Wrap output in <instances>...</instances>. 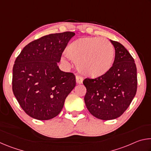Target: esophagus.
Returning a JSON list of instances; mask_svg holds the SVG:
<instances>
[{"instance_id":"34e87169","label":"esophagus","mask_w":151,"mask_h":151,"mask_svg":"<svg viewBox=\"0 0 151 151\" xmlns=\"http://www.w3.org/2000/svg\"><path fill=\"white\" fill-rule=\"evenodd\" d=\"M76 81L77 84H82L83 82V78L81 76H76Z\"/></svg>"}]
</instances>
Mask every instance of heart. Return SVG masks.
Instances as JSON below:
<instances>
[{
  "label": "heart",
  "mask_w": 151,
  "mask_h": 151,
  "mask_svg": "<svg viewBox=\"0 0 151 151\" xmlns=\"http://www.w3.org/2000/svg\"><path fill=\"white\" fill-rule=\"evenodd\" d=\"M76 63L78 70L92 78L103 76L111 69L114 59V48L109 40L84 37L70 42L65 50Z\"/></svg>",
  "instance_id": "obj_1"
}]
</instances>
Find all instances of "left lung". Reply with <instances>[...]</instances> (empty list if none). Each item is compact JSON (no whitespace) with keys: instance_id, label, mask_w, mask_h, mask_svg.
<instances>
[{"instance_id":"8db88e82","label":"left lung","mask_w":151,"mask_h":151,"mask_svg":"<svg viewBox=\"0 0 151 151\" xmlns=\"http://www.w3.org/2000/svg\"><path fill=\"white\" fill-rule=\"evenodd\" d=\"M115 49L112 67L106 75L83 81L85 103L92 115L101 120L121 116L137 93V67L134 58L121 43L110 40Z\"/></svg>"}]
</instances>
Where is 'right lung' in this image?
Listing matches in <instances>:
<instances>
[{"label":"right lung","instance_id":"add662e5","mask_svg":"<svg viewBox=\"0 0 151 151\" xmlns=\"http://www.w3.org/2000/svg\"><path fill=\"white\" fill-rule=\"evenodd\" d=\"M73 32L46 35L25 46L12 69V91L26 113L40 121L57 116L76 85L73 73L61 70L58 63Z\"/></svg>","mask_w":151,"mask_h":151}]
</instances>
